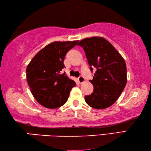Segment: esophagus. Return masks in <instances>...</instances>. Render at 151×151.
<instances>
[{
	"label": "esophagus",
	"mask_w": 151,
	"mask_h": 151,
	"mask_svg": "<svg viewBox=\"0 0 151 151\" xmlns=\"http://www.w3.org/2000/svg\"><path fill=\"white\" fill-rule=\"evenodd\" d=\"M78 82L80 83H82L83 82H84L85 78H83L82 76H80V77H79V78H78Z\"/></svg>",
	"instance_id": "1"
}]
</instances>
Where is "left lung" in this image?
Wrapping results in <instances>:
<instances>
[{
	"label": "left lung",
	"mask_w": 151,
	"mask_h": 151,
	"mask_svg": "<svg viewBox=\"0 0 151 151\" xmlns=\"http://www.w3.org/2000/svg\"><path fill=\"white\" fill-rule=\"evenodd\" d=\"M85 51L90 70L96 71L93 93L85 96L88 104L96 109H105L119 98L127 81L124 59L109 41L102 37L86 38L78 44Z\"/></svg>",
	"instance_id": "left-lung-1"
}]
</instances>
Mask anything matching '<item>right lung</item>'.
Segmentation results:
<instances>
[{"instance_id":"1","label":"right lung","mask_w":151,"mask_h":151,"mask_svg":"<svg viewBox=\"0 0 151 151\" xmlns=\"http://www.w3.org/2000/svg\"><path fill=\"white\" fill-rule=\"evenodd\" d=\"M78 41H55L49 44L35 55L27 68V79L32 94L44 107L57 108L65 104L73 80L62 73L66 53Z\"/></svg>"}]
</instances>
